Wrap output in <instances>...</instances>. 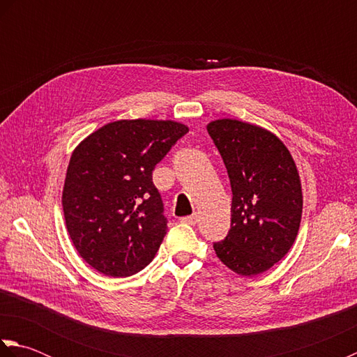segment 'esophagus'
Segmentation results:
<instances>
[{
    "label": "esophagus",
    "mask_w": 357,
    "mask_h": 357,
    "mask_svg": "<svg viewBox=\"0 0 357 357\" xmlns=\"http://www.w3.org/2000/svg\"><path fill=\"white\" fill-rule=\"evenodd\" d=\"M181 222L195 225L196 222H198V215H192V216H184V218H181Z\"/></svg>",
    "instance_id": "obj_1"
}]
</instances>
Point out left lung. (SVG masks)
I'll use <instances>...</instances> for the list:
<instances>
[{
  "instance_id": "1",
  "label": "left lung",
  "mask_w": 357,
  "mask_h": 357,
  "mask_svg": "<svg viewBox=\"0 0 357 357\" xmlns=\"http://www.w3.org/2000/svg\"><path fill=\"white\" fill-rule=\"evenodd\" d=\"M207 132L222 156L231 185V229L213 245L241 276L267 271L288 253L302 218L298 167L275 133L239 119H215Z\"/></svg>"
}]
</instances>
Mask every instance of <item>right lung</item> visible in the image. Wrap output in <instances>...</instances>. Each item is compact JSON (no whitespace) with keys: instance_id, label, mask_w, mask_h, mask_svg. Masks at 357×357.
I'll list each match as a JSON object with an SVG mask.
<instances>
[{"instance_id":"obj_1","label":"right lung","mask_w":357,"mask_h":357,"mask_svg":"<svg viewBox=\"0 0 357 357\" xmlns=\"http://www.w3.org/2000/svg\"><path fill=\"white\" fill-rule=\"evenodd\" d=\"M187 132L170 119H119L73 150L63 210L73 245L90 267L127 278L153 261L167 219L151 172Z\"/></svg>"}]
</instances>
